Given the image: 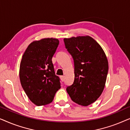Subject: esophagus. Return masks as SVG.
Wrapping results in <instances>:
<instances>
[{
	"instance_id": "esophagus-1",
	"label": "esophagus",
	"mask_w": 130,
	"mask_h": 130,
	"mask_svg": "<svg viewBox=\"0 0 130 130\" xmlns=\"http://www.w3.org/2000/svg\"><path fill=\"white\" fill-rule=\"evenodd\" d=\"M60 79H61V81H62V82H64V80H65L64 76H60Z\"/></svg>"
}]
</instances>
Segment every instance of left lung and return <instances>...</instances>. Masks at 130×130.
Wrapping results in <instances>:
<instances>
[{
    "mask_svg": "<svg viewBox=\"0 0 130 130\" xmlns=\"http://www.w3.org/2000/svg\"><path fill=\"white\" fill-rule=\"evenodd\" d=\"M66 48L74 61L73 83L66 90L72 100L88 106L100 96L105 85L108 62L100 45L89 36L64 38Z\"/></svg>",
    "mask_w": 130,
    "mask_h": 130,
    "instance_id": "left-lung-1",
    "label": "left lung"
}]
</instances>
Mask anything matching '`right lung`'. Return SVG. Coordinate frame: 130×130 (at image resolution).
<instances>
[{
    "label": "right lung",
    "instance_id": "obj_1",
    "mask_svg": "<svg viewBox=\"0 0 130 130\" xmlns=\"http://www.w3.org/2000/svg\"><path fill=\"white\" fill-rule=\"evenodd\" d=\"M58 44L59 41L56 38L35 41L28 45L22 56L19 69L21 85L31 102L37 106L51 103L61 88L52 63Z\"/></svg>",
    "mask_w": 130,
    "mask_h": 130
}]
</instances>
